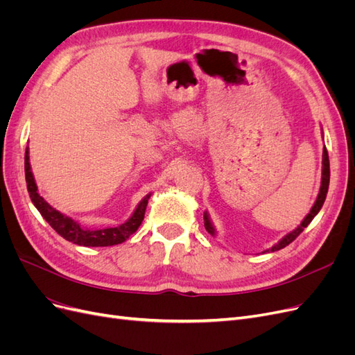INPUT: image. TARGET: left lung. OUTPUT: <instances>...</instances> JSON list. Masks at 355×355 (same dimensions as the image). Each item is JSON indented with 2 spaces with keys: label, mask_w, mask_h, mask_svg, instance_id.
<instances>
[{
  "label": "left lung",
  "mask_w": 355,
  "mask_h": 355,
  "mask_svg": "<svg viewBox=\"0 0 355 355\" xmlns=\"http://www.w3.org/2000/svg\"><path fill=\"white\" fill-rule=\"evenodd\" d=\"M329 180H330V164H329L327 149H326V146H324V148H323V171H321V187H320V192H318V196H317V200H315V202H314L313 209L309 210V213L306 214L305 219H304L302 222H300V225H299V227H297L296 230H293L292 232H288L287 235H284V237H283L280 241H278L277 244H274V245L271 247V249H268V250H265V252H277V250L284 249L286 245H288L290 243H292V241L297 237V235L308 227V225L311 223V220H313V219L317 216V213L321 210V207H323L326 196H327V191H329ZM204 227H206V230H207L209 234L216 235V231H214V227H213L211 222H210V218H209L207 211L204 213ZM265 252H263V253H265Z\"/></svg>",
  "instance_id": "8db88e82"
}]
</instances>
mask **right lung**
<instances>
[{
    "instance_id": "obj_1",
    "label": "right lung",
    "mask_w": 355,
    "mask_h": 355,
    "mask_svg": "<svg viewBox=\"0 0 355 355\" xmlns=\"http://www.w3.org/2000/svg\"><path fill=\"white\" fill-rule=\"evenodd\" d=\"M25 176H26V187H28L29 197L32 202H34L37 210L41 213V216L49 222L50 227L55 230L60 237L73 244L85 245V247H106V245H114V244H120L125 241L133 232L137 231L139 227H141V223L145 218L148 200L151 197V194H148L141 202L137 204L136 210L133 211L132 216L128 218V220L118 225V227L105 228V230H89V228L81 227L77 220H73L72 218L67 216V214H63L55 207H51L50 204L38 194V188L29 164V148H26V153H25Z\"/></svg>"
}]
</instances>
